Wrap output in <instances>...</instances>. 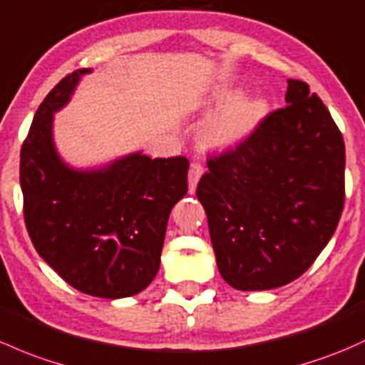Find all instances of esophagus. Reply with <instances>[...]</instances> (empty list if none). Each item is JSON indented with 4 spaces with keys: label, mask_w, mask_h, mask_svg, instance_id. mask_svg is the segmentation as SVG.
<instances>
[{
    "label": "esophagus",
    "mask_w": 365,
    "mask_h": 365,
    "mask_svg": "<svg viewBox=\"0 0 365 365\" xmlns=\"http://www.w3.org/2000/svg\"><path fill=\"white\" fill-rule=\"evenodd\" d=\"M202 175V166L199 163H192L190 164V170H189V192H194L195 187H197L199 178Z\"/></svg>",
    "instance_id": "esophagus-1"
}]
</instances>
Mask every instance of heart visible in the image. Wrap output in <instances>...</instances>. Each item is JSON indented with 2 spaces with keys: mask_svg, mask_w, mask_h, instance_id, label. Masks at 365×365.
I'll return each mask as SVG.
<instances>
[{
  "mask_svg": "<svg viewBox=\"0 0 365 365\" xmlns=\"http://www.w3.org/2000/svg\"><path fill=\"white\" fill-rule=\"evenodd\" d=\"M218 110L202 125L201 140L206 147L232 148L247 140L269 113V101L262 96H241L237 89H224L210 99Z\"/></svg>",
  "mask_w": 365,
  "mask_h": 365,
  "instance_id": "b5f03b06",
  "label": "heart"
}]
</instances>
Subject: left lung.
Segmentation results:
<instances>
[{
    "mask_svg": "<svg viewBox=\"0 0 365 365\" xmlns=\"http://www.w3.org/2000/svg\"><path fill=\"white\" fill-rule=\"evenodd\" d=\"M285 101L236 148L210 157L195 192L218 271L245 292L299 278L343 213V134L306 82L289 80Z\"/></svg>",
    "mask_w": 365,
    "mask_h": 365,
    "instance_id": "8db88e82",
    "label": "left lung"
}]
</instances>
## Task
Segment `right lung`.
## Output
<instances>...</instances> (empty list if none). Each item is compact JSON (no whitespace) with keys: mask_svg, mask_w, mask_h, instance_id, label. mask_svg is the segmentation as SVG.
<instances>
[{"mask_svg":"<svg viewBox=\"0 0 365 365\" xmlns=\"http://www.w3.org/2000/svg\"><path fill=\"white\" fill-rule=\"evenodd\" d=\"M91 68L64 76L36 110L21 148L29 237L73 289L103 299L140 294L160 266L168 218L187 194L185 157L129 153L94 170L70 168L56 150L53 113Z\"/></svg>","mask_w":365,"mask_h":365,"instance_id":"1","label":"right lung"}]
</instances>
